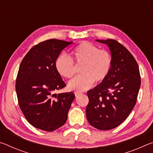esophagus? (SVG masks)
<instances>
[{"label": "esophagus", "instance_id": "obj_1", "mask_svg": "<svg viewBox=\"0 0 153 153\" xmlns=\"http://www.w3.org/2000/svg\"><path fill=\"white\" fill-rule=\"evenodd\" d=\"M74 94H75V96H76V97H79V95H81L82 94V92H74Z\"/></svg>", "mask_w": 153, "mask_h": 153}]
</instances>
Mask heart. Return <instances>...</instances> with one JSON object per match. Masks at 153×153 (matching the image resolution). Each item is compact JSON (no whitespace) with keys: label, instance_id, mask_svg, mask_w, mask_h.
<instances>
[{"label":"heart","instance_id":"heart-1","mask_svg":"<svg viewBox=\"0 0 153 153\" xmlns=\"http://www.w3.org/2000/svg\"><path fill=\"white\" fill-rule=\"evenodd\" d=\"M72 60L65 55L56 57L55 63L58 74L65 78H71L75 74V66L82 65L79 76L71 79L68 88L76 92H83L92 86L94 82L100 83L109 74L113 64L111 53L105 49H99L92 43L82 42L71 51Z\"/></svg>","mask_w":153,"mask_h":153}]
</instances>
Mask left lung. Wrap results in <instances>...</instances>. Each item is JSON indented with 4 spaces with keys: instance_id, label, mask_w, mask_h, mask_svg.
I'll use <instances>...</instances> for the list:
<instances>
[{
    "instance_id": "8db88e82",
    "label": "left lung",
    "mask_w": 153,
    "mask_h": 153,
    "mask_svg": "<svg viewBox=\"0 0 153 153\" xmlns=\"http://www.w3.org/2000/svg\"><path fill=\"white\" fill-rule=\"evenodd\" d=\"M109 47L113 64L105 80L88 91L86 117L100 130L120 126L135 106L141 84L138 65L126 47L113 39L97 40Z\"/></svg>"
}]
</instances>
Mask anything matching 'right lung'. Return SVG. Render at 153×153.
I'll list each match as a JSON object with an SVG mask.
<instances>
[{
	"label": "right lung",
	"instance_id": "right-lung-1",
	"mask_svg": "<svg viewBox=\"0 0 153 153\" xmlns=\"http://www.w3.org/2000/svg\"><path fill=\"white\" fill-rule=\"evenodd\" d=\"M71 43L56 39L44 41L33 46L20 64L15 84L18 102L25 119L36 128L53 131L67 120L75 94H53L66 86L55 63Z\"/></svg>",
	"mask_w": 153,
	"mask_h": 153
}]
</instances>
